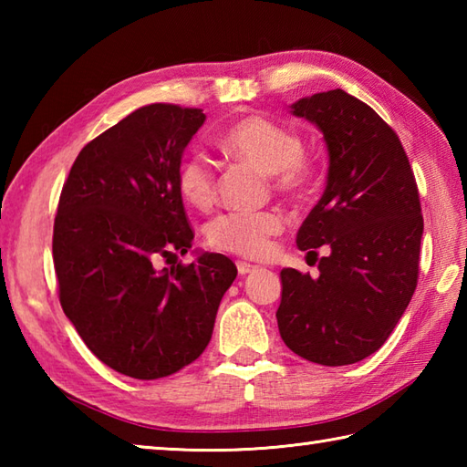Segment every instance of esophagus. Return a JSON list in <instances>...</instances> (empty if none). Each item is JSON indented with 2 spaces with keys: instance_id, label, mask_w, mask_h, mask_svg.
<instances>
[{
  "instance_id": "34e87169",
  "label": "esophagus",
  "mask_w": 467,
  "mask_h": 467,
  "mask_svg": "<svg viewBox=\"0 0 467 467\" xmlns=\"http://www.w3.org/2000/svg\"><path fill=\"white\" fill-rule=\"evenodd\" d=\"M236 269H239V275H249V273L259 271V266L251 265V263H244V261H239V263H236Z\"/></svg>"
}]
</instances>
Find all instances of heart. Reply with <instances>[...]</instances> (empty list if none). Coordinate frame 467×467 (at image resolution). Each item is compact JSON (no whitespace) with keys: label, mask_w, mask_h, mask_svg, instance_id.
Segmentation results:
<instances>
[{"label":"heart","mask_w":467,"mask_h":467,"mask_svg":"<svg viewBox=\"0 0 467 467\" xmlns=\"http://www.w3.org/2000/svg\"><path fill=\"white\" fill-rule=\"evenodd\" d=\"M218 146L226 154L271 172L275 188L283 194L299 196L315 181L317 164L311 156L301 152L299 134L261 114L244 116L228 126ZM176 184L184 201L198 211L214 202V174L201 154L184 158L178 166ZM283 228L285 221L276 211L226 213L208 224L206 239L216 251L263 259L271 253L273 236Z\"/></svg>","instance_id":"heart-1"}]
</instances>
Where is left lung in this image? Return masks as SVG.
I'll use <instances>...</instances> for the list:
<instances>
[{
	"mask_svg": "<svg viewBox=\"0 0 467 467\" xmlns=\"http://www.w3.org/2000/svg\"><path fill=\"white\" fill-rule=\"evenodd\" d=\"M291 112L323 132L329 171L296 246L317 254L319 276L281 271L276 323L306 361L351 365L391 335L418 286L423 216L400 136L371 106L343 90L301 98Z\"/></svg>",
	"mask_w": 467,
	"mask_h": 467,
	"instance_id": "left-lung-1",
	"label": "left lung"
}]
</instances>
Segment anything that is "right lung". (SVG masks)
Returning <instances> with one entry per match:
<instances>
[{
	"label": "right lung",
	"mask_w": 467,
	"mask_h": 467,
	"mask_svg": "<svg viewBox=\"0 0 467 467\" xmlns=\"http://www.w3.org/2000/svg\"><path fill=\"white\" fill-rule=\"evenodd\" d=\"M204 120L198 108H138L82 148L59 194V303L88 349L134 379H161L198 359L236 279L218 253L154 266L192 246L176 174Z\"/></svg>",
	"instance_id": "add662e5"
}]
</instances>
